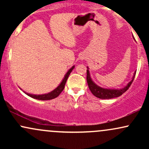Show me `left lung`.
Wrapping results in <instances>:
<instances>
[{
	"instance_id": "left-lung-1",
	"label": "left lung",
	"mask_w": 149,
	"mask_h": 149,
	"mask_svg": "<svg viewBox=\"0 0 149 149\" xmlns=\"http://www.w3.org/2000/svg\"><path fill=\"white\" fill-rule=\"evenodd\" d=\"M135 74L136 72L134 73V76H133L132 79L129 83H128L127 86L125 87L124 88L120 89V90H111V89H104L100 87H99L98 85H97L92 81L91 78H90V73H89V70L88 68L87 70V82H88V85L89 87V89L90 90V91L93 95H95L96 97H98L100 99H112L115 98V97H120V95H122L123 94L125 93L127 90L129 89L130 85L132 83L133 80L134 79Z\"/></svg>"
}]
</instances>
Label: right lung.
<instances>
[{
	"label": "right lung",
	"instance_id": "obj_1",
	"mask_svg": "<svg viewBox=\"0 0 149 149\" xmlns=\"http://www.w3.org/2000/svg\"><path fill=\"white\" fill-rule=\"evenodd\" d=\"M74 68V66H72V68H71L68 72L66 73V74L65 75L64 78L63 79L62 82L60 83V85L57 87V88L54 89L53 91H52L51 92H49L48 94H45V95H31V94H29L25 92V94H26L28 96H29L32 98L36 99V100H52V99L56 98V97L59 96L60 95V93L61 92L63 91V90L64 89L65 87V84H66V82L67 80L68 77L69 76L70 73H71L72 70Z\"/></svg>",
	"mask_w": 149,
	"mask_h": 149
}]
</instances>
